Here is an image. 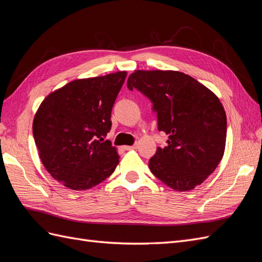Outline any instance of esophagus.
<instances>
[{
    "instance_id": "34e87169",
    "label": "esophagus",
    "mask_w": 262,
    "mask_h": 262,
    "mask_svg": "<svg viewBox=\"0 0 262 262\" xmlns=\"http://www.w3.org/2000/svg\"><path fill=\"white\" fill-rule=\"evenodd\" d=\"M138 147V144L136 143V144H133V145H130V146H123V148L124 149H126V150H129V149H134V148H137Z\"/></svg>"
}]
</instances>
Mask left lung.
Here are the masks:
<instances>
[{
	"label": "left lung",
	"instance_id": "8db88e82",
	"mask_svg": "<svg viewBox=\"0 0 262 262\" xmlns=\"http://www.w3.org/2000/svg\"><path fill=\"white\" fill-rule=\"evenodd\" d=\"M126 86L150 100L158 131L168 134L148 167L166 186L188 191L215 170L224 155L226 115L216 95L177 71H136Z\"/></svg>",
	"mask_w": 262,
	"mask_h": 262
}]
</instances>
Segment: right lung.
I'll return each instance as SVG.
<instances>
[{
  "label": "right lung",
  "instance_id": "1",
  "mask_svg": "<svg viewBox=\"0 0 262 262\" xmlns=\"http://www.w3.org/2000/svg\"><path fill=\"white\" fill-rule=\"evenodd\" d=\"M126 72L68 83L49 94L34 118L39 157L50 175L72 190L100 184L115 171L117 149L109 140L112 110Z\"/></svg>",
  "mask_w": 262,
  "mask_h": 262
}]
</instances>
